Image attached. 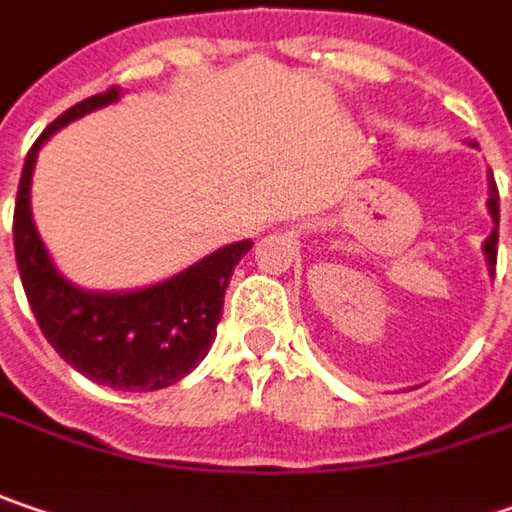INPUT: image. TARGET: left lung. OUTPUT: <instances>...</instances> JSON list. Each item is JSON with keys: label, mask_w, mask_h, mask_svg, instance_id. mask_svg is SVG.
<instances>
[{"label": "left lung", "mask_w": 512, "mask_h": 512, "mask_svg": "<svg viewBox=\"0 0 512 512\" xmlns=\"http://www.w3.org/2000/svg\"><path fill=\"white\" fill-rule=\"evenodd\" d=\"M487 208H490V217H493V234L484 240V255H487V266H490V275H496V255H498V188L496 179L490 176V199H487Z\"/></svg>", "instance_id": "left-lung-1"}]
</instances>
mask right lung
<instances>
[{
    "mask_svg": "<svg viewBox=\"0 0 512 512\" xmlns=\"http://www.w3.org/2000/svg\"><path fill=\"white\" fill-rule=\"evenodd\" d=\"M112 101H118V86L66 109L28 150L14 205L16 266L48 345L75 371L115 391H159L205 359L223 318L231 272L252 240L223 246L162 284L136 292H86L69 284L54 269L31 220V173L40 147L60 127Z\"/></svg>",
    "mask_w": 512,
    "mask_h": 512,
    "instance_id": "obj_1",
    "label": "right lung"
}]
</instances>
